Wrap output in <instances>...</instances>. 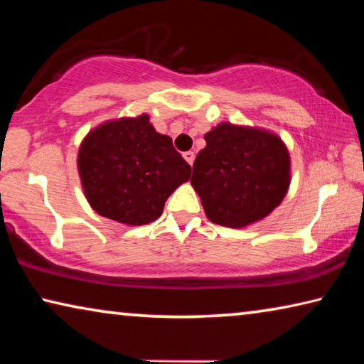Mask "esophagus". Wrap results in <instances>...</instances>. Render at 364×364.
Returning a JSON list of instances; mask_svg holds the SVG:
<instances>
[{"instance_id":"1","label":"esophagus","mask_w":364,"mask_h":364,"mask_svg":"<svg viewBox=\"0 0 364 364\" xmlns=\"http://www.w3.org/2000/svg\"><path fill=\"white\" fill-rule=\"evenodd\" d=\"M183 157L186 159V162H188L189 165H193V164H194V159H196V156H194V152H193V151L184 152V154H183Z\"/></svg>"}]
</instances>
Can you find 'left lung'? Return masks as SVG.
<instances>
[{
  "label": "left lung",
  "instance_id": "obj_1",
  "mask_svg": "<svg viewBox=\"0 0 364 364\" xmlns=\"http://www.w3.org/2000/svg\"><path fill=\"white\" fill-rule=\"evenodd\" d=\"M193 165V184L213 223L242 228L279 205L291 181L282 141L257 128L220 123Z\"/></svg>",
  "mask_w": 364,
  "mask_h": 364
}]
</instances>
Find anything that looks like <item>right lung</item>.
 I'll return each instance as SVG.
<instances>
[{"label": "right lung", "mask_w": 364, "mask_h": 364, "mask_svg": "<svg viewBox=\"0 0 364 364\" xmlns=\"http://www.w3.org/2000/svg\"><path fill=\"white\" fill-rule=\"evenodd\" d=\"M85 196L102 217L125 225H147L164 212L168 196L188 181L191 165L171 138L149 117L104 123L85 138L78 152Z\"/></svg>", "instance_id": "1"}]
</instances>
